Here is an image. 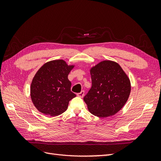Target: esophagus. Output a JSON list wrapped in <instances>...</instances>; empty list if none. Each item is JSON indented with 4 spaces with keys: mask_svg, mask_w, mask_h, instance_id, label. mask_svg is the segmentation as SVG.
Segmentation results:
<instances>
[{
    "mask_svg": "<svg viewBox=\"0 0 161 161\" xmlns=\"http://www.w3.org/2000/svg\"><path fill=\"white\" fill-rule=\"evenodd\" d=\"M84 95H85V91H82L81 92H79V93H77V96L79 97H81V98H82V97H83Z\"/></svg>",
    "mask_w": 161,
    "mask_h": 161,
    "instance_id": "1",
    "label": "esophagus"
}]
</instances>
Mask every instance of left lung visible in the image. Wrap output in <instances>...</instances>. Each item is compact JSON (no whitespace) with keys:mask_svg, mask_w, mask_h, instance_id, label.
<instances>
[{"mask_svg":"<svg viewBox=\"0 0 161 161\" xmlns=\"http://www.w3.org/2000/svg\"><path fill=\"white\" fill-rule=\"evenodd\" d=\"M92 86L84 101L90 113L108 118L119 111L131 92L129 77L114 61L103 60L90 69Z\"/></svg>","mask_w":161,"mask_h":161,"instance_id":"1","label":"left lung"}]
</instances>
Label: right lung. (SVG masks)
Instances as JSON below:
<instances>
[{"mask_svg": "<svg viewBox=\"0 0 161 161\" xmlns=\"http://www.w3.org/2000/svg\"><path fill=\"white\" fill-rule=\"evenodd\" d=\"M74 67L64 60H55L45 63L37 70L31 81L30 96L42 114L55 117L67 109L69 101L76 97L68 79Z\"/></svg>", "mask_w": 161, "mask_h": 161, "instance_id": "obj_1", "label": "right lung"}]
</instances>
